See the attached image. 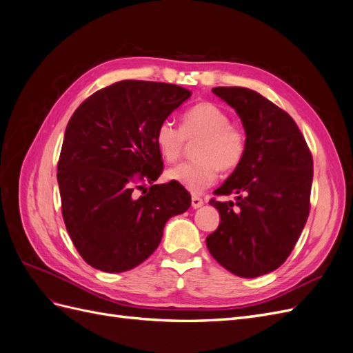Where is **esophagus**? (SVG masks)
I'll return each instance as SVG.
<instances>
[{
  "label": "esophagus",
  "mask_w": 353,
  "mask_h": 353,
  "mask_svg": "<svg viewBox=\"0 0 353 353\" xmlns=\"http://www.w3.org/2000/svg\"><path fill=\"white\" fill-rule=\"evenodd\" d=\"M203 199H200V197H197V196H193L191 197V206H193L194 209H199V208H201L203 206Z\"/></svg>",
  "instance_id": "esophagus-1"
}]
</instances>
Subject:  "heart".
I'll use <instances>...</instances> for the list:
<instances>
[{
  "label": "heart",
  "instance_id": "1",
  "mask_svg": "<svg viewBox=\"0 0 353 353\" xmlns=\"http://www.w3.org/2000/svg\"><path fill=\"white\" fill-rule=\"evenodd\" d=\"M230 114L212 103H199L181 119V128L163 121L157 126L154 140L159 153L168 162H175L184 153L187 141L194 144V160L166 170V178L200 193L215 183L218 170L236 169L244 157L248 138L240 126L230 123Z\"/></svg>",
  "mask_w": 353,
  "mask_h": 353
}]
</instances>
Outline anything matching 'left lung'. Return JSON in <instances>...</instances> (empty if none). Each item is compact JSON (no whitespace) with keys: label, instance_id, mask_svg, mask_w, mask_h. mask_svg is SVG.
Wrapping results in <instances>:
<instances>
[{"label":"left lung","instance_id":"obj_1","mask_svg":"<svg viewBox=\"0 0 353 353\" xmlns=\"http://www.w3.org/2000/svg\"><path fill=\"white\" fill-rule=\"evenodd\" d=\"M212 92L236 110L248 147L241 163L210 200L221 222L206 239L210 254L243 279L275 271L297 243L309 215L314 163L296 122L259 92L216 87Z\"/></svg>","mask_w":353,"mask_h":353}]
</instances>
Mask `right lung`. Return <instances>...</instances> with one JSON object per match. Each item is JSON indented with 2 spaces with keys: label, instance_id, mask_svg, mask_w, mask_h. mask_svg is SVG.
<instances>
[{
  "label": "right lung",
  "instance_id": "1",
  "mask_svg": "<svg viewBox=\"0 0 353 353\" xmlns=\"http://www.w3.org/2000/svg\"><path fill=\"white\" fill-rule=\"evenodd\" d=\"M190 97L191 91L172 83L121 81L72 114L57 165L61 213L92 268H135L157 249L168 219L190 208L181 184H153L163 169L157 126ZM145 182L151 190L137 192Z\"/></svg>",
  "mask_w": 353,
  "mask_h": 353
}]
</instances>
